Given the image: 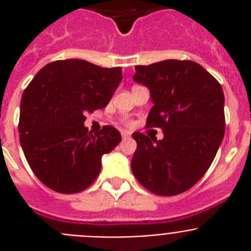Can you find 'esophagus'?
<instances>
[{
	"instance_id": "1",
	"label": "esophagus",
	"mask_w": 251,
	"mask_h": 251,
	"mask_svg": "<svg viewBox=\"0 0 251 251\" xmlns=\"http://www.w3.org/2000/svg\"><path fill=\"white\" fill-rule=\"evenodd\" d=\"M121 134H122V138L123 139H128L130 137V133L128 132V130H122Z\"/></svg>"
}]
</instances>
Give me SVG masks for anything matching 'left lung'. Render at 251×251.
Here are the masks:
<instances>
[{"mask_svg": "<svg viewBox=\"0 0 251 251\" xmlns=\"http://www.w3.org/2000/svg\"><path fill=\"white\" fill-rule=\"evenodd\" d=\"M133 80L150 89L153 106L147 128L163 130L161 141L133 133L137 142L130 162L133 175L152 194H182L206 174L223 142V88L190 60L137 65Z\"/></svg>", "mask_w": 251, "mask_h": 251, "instance_id": "1", "label": "left lung"}]
</instances>
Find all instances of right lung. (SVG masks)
<instances>
[{"label":"right lung","mask_w":251,"mask_h":251,"mask_svg":"<svg viewBox=\"0 0 251 251\" xmlns=\"http://www.w3.org/2000/svg\"><path fill=\"white\" fill-rule=\"evenodd\" d=\"M121 81L122 68L79 59L57 60L35 75L22 95L19 132L28 166L44 185L76 194L94 182L103 154L122 137L110 126L93 134L84 114L105 108Z\"/></svg>","instance_id":"1"}]
</instances>
